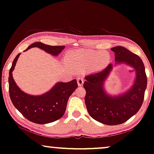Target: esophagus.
I'll list each match as a JSON object with an SVG mask.
<instances>
[{
    "mask_svg": "<svg viewBox=\"0 0 154 154\" xmlns=\"http://www.w3.org/2000/svg\"><path fill=\"white\" fill-rule=\"evenodd\" d=\"M77 83H78V85H79V86L83 85V84L84 83L83 78H81V77L78 78V79H77Z\"/></svg>",
    "mask_w": 154,
    "mask_h": 154,
    "instance_id": "34e87169",
    "label": "esophagus"
}]
</instances>
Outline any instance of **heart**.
I'll use <instances>...</instances> for the list:
<instances>
[{"label":"heart","mask_w":154,"mask_h":154,"mask_svg":"<svg viewBox=\"0 0 154 154\" xmlns=\"http://www.w3.org/2000/svg\"><path fill=\"white\" fill-rule=\"evenodd\" d=\"M111 57L107 52L78 50L67 54L66 62L78 72L89 69L97 71L104 69L110 62Z\"/></svg>","instance_id":"b5f03b06"}]
</instances>
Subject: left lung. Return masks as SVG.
Segmentation results:
<instances>
[{
	"label": "left lung",
	"instance_id": "8db88e82",
	"mask_svg": "<svg viewBox=\"0 0 154 154\" xmlns=\"http://www.w3.org/2000/svg\"><path fill=\"white\" fill-rule=\"evenodd\" d=\"M115 53V64L129 65L136 72L133 85L119 96L109 95L104 90V82L112 70L109 64L104 70L87 75L83 87L86 91L85 106L90 116L105 125H115L125 123L142 106L147 79L144 63L141 58L122 46L111 49Z\"/></svg>",
	"mask_w": 154,
	"mask_h": 154
}]
</instances>
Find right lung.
Returning a JSON list of instances; mask_svg holds the SVG:
<instances>
[{
    "instance_id": "right-lung-1",
    "label": "right lung",
    "mask_w": 154,
    "mask_h": 154,
    "mask_svg": "<svg viewBox=\"0 0 154 154\" xmlns=\"http://www.w3.org/2000/svg\"><path fill=\"white\" fill-rule=\"evenodd\" d=\"M38 48L53 56H57L64 46H51L36 42L31 44L24 51L31 48ZM20 53L14 59L9 71V94L12 104L27 120L38 124L52 123L61 119L66 111L67 102L71 94L78 88L77 81L59 82L46 93L41 95H31L20 90L12 77L17 61Z\"/></svg>"
}]
</instances>
